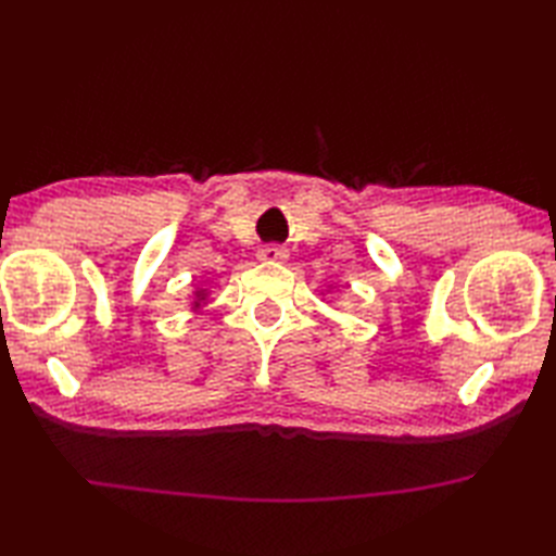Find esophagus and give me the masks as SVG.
I'll return each mask as SVG.
<instances>
[{
    "label": "esophagus",
    "mask_w": 556,
    "mask_h": 556,
    "mask_svg": "<svg viewBox=\"0 0 556 556\" xmlns=\"http://www.w3.org/2000/svg\"><path fill=\"white\" fill-rule=\"evenodd\" d=\"M258 262H286L288 258V250H282V247L276 244H266L258 250Z\"/></svg>",
    "instance_id": "34e87169"
}]
</instances>
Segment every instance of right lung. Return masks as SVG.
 Here are the masks:
<instances>
[{
  "label": "right lung",
  "mask_w": 556,
  "mask_h": 556,
  "mask_svg": "<svg viewBox=\"0 0 556 556\" xmlns=\"http://www.w3.org/2000/svg\"><path fill=\"white\" fill-rule=\"evenodd\" d=\"M206 294H208V292H206V290H200V288H197V290L192 292V302H190V304H192V312H194V314L204 309Z\"/></svg>",
  "instance_id": "add662e5"
}]
</instances>
